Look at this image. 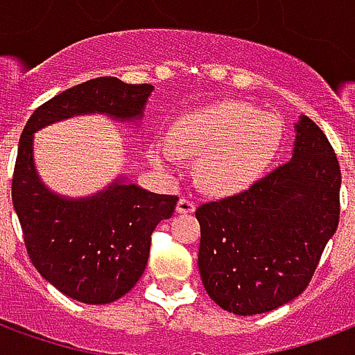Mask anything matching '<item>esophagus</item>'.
Returning a JSON list of instances; mask_svg holds the SVG:
<instances>
[{
    "instance_id": "obj_1",
    "label": "esophagus",
    "mask_w": 355,
    "mask_h": 355,
    "mask_svg": "<svg viewBox=\"0 0 355 355\" xmlns=\"http://www.w3.org/2000/svg\"><path fill=\"white\" fill-rule=\"evenodd\" d=\"M178 213H193L196 211V203L190 198H180L177 203Z\"/></svg>"
}]
</instances>
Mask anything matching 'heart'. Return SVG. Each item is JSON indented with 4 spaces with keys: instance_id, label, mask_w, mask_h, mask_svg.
<instances>
[{
    "instance_id": "b5f03b06",
    "label": "heart",
    "mask_w": 355,
    "mask_h": 355,
    "mask_svg": "<svg viewBox=\"0 0 355 355\" xmlns=\"http://www.w3.org/2000/svg\"><path fill=\"white\" fill-rule=\"evenodd\" d=\"M282 119L239 101H224L182 114L167 142H154L150 157L171 167L177 155L198 157V184L213 193L243 190L261 177L279 150Z\"/></svg>"
}]
</instances>
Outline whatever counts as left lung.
Returning a JSON list of instances; mask_svg holds the SVG:
<instances>
[{"label": "left lung", "mask_w": 355, "mask_h": 355, "mask_svg": "<svg viewBox=\"0 0 355 355\" xmlns=\"http://www.w3.org/2000/svg\"><path fill=\"white\" fill-rule=\"evenodd\" d=\"M289 162L251 188L198 207L201 282L226 312L275 310L308 287L340 215V167L310 117Z\"/></svg>", "instance_id": "1"}]
</instances>
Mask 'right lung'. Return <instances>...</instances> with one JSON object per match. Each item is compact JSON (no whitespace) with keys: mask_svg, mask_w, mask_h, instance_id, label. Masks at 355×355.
<instances>
[{"mask_svg":"<svg viewBox=\"0 0 355 355\" xmlns=\"http://www.w3.org/2000/svg\"><path fill=\"white\" fill-rule=\"evenodd\" d=\"M152 89L110 76L89 80L42 104L20 135L11 193L28 257L51 285L85 304H108L135 287L146 268L152 232L173 216L178 198L121 178L83 200L57 196L37 177L34 132L83 114L140 119Z\"/></svg>","mask_w":355,"mask_h":355,"instance_id":"add662e5","label":"right lung"}]
</instances>
